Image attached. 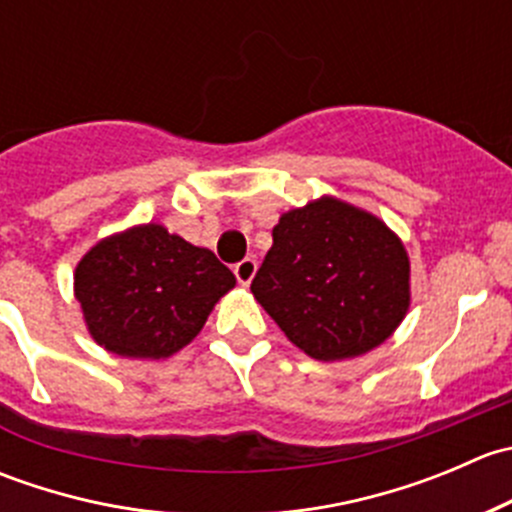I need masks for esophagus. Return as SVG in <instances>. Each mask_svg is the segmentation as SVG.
I'll list each match as a JSON object with an SVG mask.
<instances>
[{
    "mask_svg": "<svg viewBox=\"0 0 512 512\" xmlns=\"http://www.w3.org/2000/svg\"><path fill=\"white\" fill-rule=\"evenodd\" d=\"M232 272H235L237 282L247 287L252 282V277H255V272H257L255 257H245V260H240L235 267H232Z\"/></svg>",
    "mask_w": 512,
    "mask_h": 512,
    "instance_id": "obj_1",
    "label": "esophagus"
}]
</instances>
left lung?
<instances>
[{"label":"left lung","mask_w":512,"mask_h":512,"mask_svg":"<svg viewBox=\"0 0 512 512\" xmlns=\"http://www.w3.org/2000/svg\"><path fill=\"white\" fill-rule=\"evenodd\" d=\"M252 294L314 359L379 347L409 309V257L379 218L334 198L282 215Z\"/></svg>","instance_id":"left-lung-1"}]
</instances>
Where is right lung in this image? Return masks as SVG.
<instances>
[{"mask_svg": "<svg viewBox=\"0 0 512 512\" xmlns=\"http://www.w3.org/2000/svg\"><path fill=\"white\" fill-rule=\"evenodd\" d=\"M235 275L205 247L141 225L101 240L76 267L91 337L118 356L163 359L203 329Z\"/></svg>", "mask_w": 512, "mask_h": 512, "instance_id": "add662e5", "label": "right lung"}]
</instances>
